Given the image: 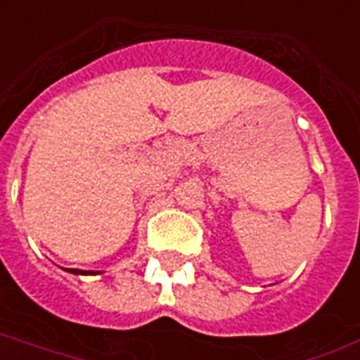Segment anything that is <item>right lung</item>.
<instances>
[{"label":"right lung","mask_w":360,"mask_h":360,"mask_svg":"<svg viewBox=\"0 0 360 360\" xmlns=\"http://www.w3.org/2000/svg\"><path fill=\"white\" fill-rule=\"evenodd\" d=\"M67 272H71V274L77 276H94V274H101L99 270H79V269H65Z\"/></svg>","instance_id":"1"}]
</instances>
